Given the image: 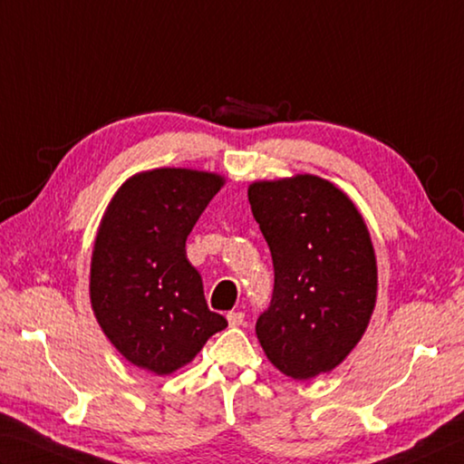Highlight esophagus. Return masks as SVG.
<instances>
[{
  "label": "esophagus",
  "mask_w": 464,
  "mask_h": 464,
  "mask_svg": "<svg viewBox=\"0 0 464 464\" xmlns=\"http://www.w3.org/2000/svg\"><path fill=\"white\" fill-rule=\"evenodd\" d=\"M227 322H229L231 328H237L245 322V314L243 312H229L227 314Z\"/></svg>",
  "instance_id": "esophagus-1"
}]
</instances>
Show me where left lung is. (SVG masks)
I'll return each mask as SVG.
<instances>
[{"label": "left lung", "instance_id": "1", "mask_svg": "<svg viewBox=\"0 0 464 464\" xmlns=\"http://www.w3.org/2000/svg\"><path fill=\"white\" fill-rule=\"evenodd\" d=\"M251 211L276 269L274 297L256 334L281 374L310 380L358 346L378 295L376 251L364 217L330 180H256Z\"/></svg>", "mask_w": 464, "mask_h": 464}]
</instances>
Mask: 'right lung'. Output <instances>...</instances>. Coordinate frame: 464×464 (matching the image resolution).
<instances>
[{
    "label": "right lung",
    "mask_w": 464,
    "mask_h": 464,
    "mask_svg": "<svg viewBox=\"0 0 464 464\" xmlns=\"http://www.w3.org/2000/svg\"><path fill=\"white\" fill-rule=\"evenodd\" d=\"M225 177L162 167L126 179L100 219L90 261V304L122 356L157 376L187 366L227 328L207 307L185 243Z\"/></svg>",
    "instance_id": "obj_1"
}]
</instances>
